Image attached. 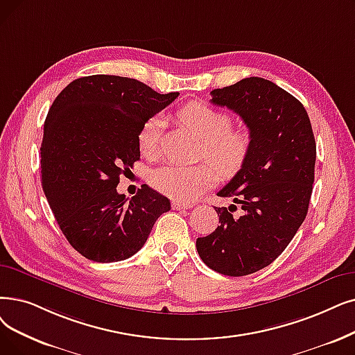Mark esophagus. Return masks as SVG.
Wrapping results in <instances>:
<instances>
[{
    "label": "esophagus",
    "instance_id": "34e87169",
    "mask_svg": "<svg viewBox=\"0 0 355 355\" xmlns=\"http://www.w3.org/2000/svg\"><path fill=\"white\" fill-rule=\"evenodd\" d=\"M171 206H173V210H182V209L193 207L191 203H182V202H177V200H174Z\"/></svg>",
    "mask_w": 355,
    "mask_h": 355
}]
</instances>
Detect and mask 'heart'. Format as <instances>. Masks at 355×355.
Here are the masks:
<instances>
[{
	"label": "heart",
	"mask_w": 355,
	"mask_h": 355,
	"mask_svg": "<svg viewBox=\"0 0 355 355\" xmlns=\"http://www.w3.org/2000/svg\"><path fill=\"white\" fill-rule=\"evenodd\" d=\"M184 126L203 142L202 158H207L223 177H232L248 159L252 149V133L246 128H232L229 113L191 101L177 113ZM162 120L149 117L137 133V145L146 158L159 153ZM210 164L194 166L165 165L150 175V184L157 191L177 202H191L218 182V173Z\"/></svg>",
	"instance_id": "b5f03b06"
}]
</instances>
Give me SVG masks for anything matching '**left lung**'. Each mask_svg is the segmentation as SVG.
<instances>
[{"instance_id":"obj_1","label":"left lung","mask_w":355,"mask_h":355,"mask_svg":"<svg viewBox=\"0 0 355 355\" xmlns=\"http://www.w3.org/2000/svg\"><path fill=\"white\" fill-rule=\"evenodd\" d=\"M211 103L234 110L252 133L248 159L218 193L234 205L214 207L219 226L197 238L200 258L230 277L270 266L303 223L315 181L316 144L303 104L274 83L251 76L216 88Z\"/></svg>"}]
</instances>
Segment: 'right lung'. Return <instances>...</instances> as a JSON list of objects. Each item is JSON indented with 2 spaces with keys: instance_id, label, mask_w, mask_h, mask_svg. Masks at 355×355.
Masks as SVG:
<instances>
[{
  "instance_id": "add662e5",
  "label": "right lung",
  "mask_w": 355,
  "mask_h": 355,
  "mask_svg": "<svg viewBox=\"0 0 355 355\" xmlns=\"http://www.w3.org/2000/svg\"><path fill=\"white\" fill-rule=\"evenodd\" d=\"M178 97L117 75H89L68 84L44 120L42 187L62 234L94 263L126 259L145 245L171 209L146 184L128 198L120 175L139 159L144 123Z\"/></svg>"
}]
</instances>
